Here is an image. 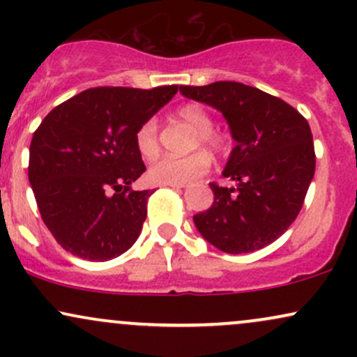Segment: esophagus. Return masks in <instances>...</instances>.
<instances>
[{"instance_id": "34e87169", "label": "esophagus", "mask_w": 357, "mask_h": 357, "mask_svg": "<svg viewBox=\"0 0 357 357\" xmlns=\"http://www.w3.org/2000/svg\"><path fill=\"white\" fill-rule=\"evenodd\" d=\"M171 188H186V184H167Z\"/></svg>"}]
</instances>
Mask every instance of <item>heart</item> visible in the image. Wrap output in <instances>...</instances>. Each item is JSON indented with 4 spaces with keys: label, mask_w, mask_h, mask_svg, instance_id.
<instances>
[{
    "label": "heart",
    "mask_w": 357,
    "mask_h": 357,
    "mask_svg": "<svg viewBox=\"0 0 357 357\" xmlns=\"http://www.w3.org/2000/svg\"><path fill=\"white\" fill-rule=\"evenodd\" d=\"M174 119L196 130L191 146L192 149L202 144L218 155L227 154L230 149V139L227 134L213 129L211 114L203 105H183L174 112ZM136 147L144 159H154L159 154L161 146H159V129L155 119H149L144 124L139 126L136 132ZM210 167L211 155L204 149H198L195 153L183 155V158L166 155V158L159 159L149 167V176L155 183L184 184L206 174Z\"/></svg>",
    "instance_id": "heart-1"
}]
</instances>
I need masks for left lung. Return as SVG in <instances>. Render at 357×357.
<instances>
[{"instance_id": "8db88e82", "label": "left lung", "mask_w": 357, "mask_h": 357, "mask_svg": "<svg viewBox=\"0 0 357 357\" xmlns=\"http://www.w3.org/2000/svg\"><path fill=\"white\" fill-rule=\"evenodd\" d=\"M179 92L218 109L235 139L223 176L210 183L215 202L192 216L203 238L227 253H250L275 241L302 210L315 173L309 122L278 97L240 82H213Z\"/></svg>"}]
</instances>
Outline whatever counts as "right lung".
<instances>
[{"label":"right lung","instance_id":"obj_1","mask_svg":"<svg viewBox=\"0 0 357 357\" xmlns=\"http://www.w3.org/2000/svg\"><path fill=\"white\" fill-rule=\"evenodd\" d=\"M176 92L178 85L96 87L43 119L31 139L28 179L61 248L105 261L132 247L154 192L130 190L146 171L136 132Z\"/></svg>","mask_w":357,"mask_h":357}]
</instances>
